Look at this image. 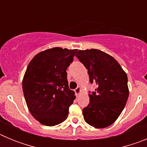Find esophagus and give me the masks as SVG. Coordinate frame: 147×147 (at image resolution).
Here are the masks:
<instances>
[{
	"mask_svg": "<svg viewBox=\"0 0 147 147\" xmlns=\"http://www.w3.org/2000/svg\"><path fill=\"white\" fill-rule=\"evenodd\" d=\"M82 90V88L80 86H78L77 88L75 89V92H76V95H79L80 93V92H81Z\"/></svg>",
	"mask_w": 147,
	"mask_h": 147,
	"instance_id": "1",
	"label": "esophagus"
}]
</instances>
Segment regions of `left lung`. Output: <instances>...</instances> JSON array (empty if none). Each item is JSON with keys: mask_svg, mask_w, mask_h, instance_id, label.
I'll list each match as a JSON object with an SVG mask.
<instances>
[{"mask_svg": "<svg viewBox=\"0 0 147 147\" xmlns=\"http://www.w3.org/2000/svg\"><path fill=\"white\" fill-rule=\"evenodd\" d=\"M76 56L88 69L90 82L96 85V92L88 94L84 119L95 128L109 127L119 118L129 96L127 74L112 56L98 49L79 50Z\"/></svg>", "mask_w": 147, "mask_h": 147, "instance_id": "1", "label": "left lung"}]
</instances>
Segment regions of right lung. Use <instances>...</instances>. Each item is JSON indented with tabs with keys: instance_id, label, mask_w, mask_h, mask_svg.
Wrapping results in <instances>:
<instances>
[{
	"instance_id": "add662e5",
	"label": "right lung",
	"mask_w": 147,
	"mask_h": 147,
	"mask_svg": "<svg viewBox=\"0 0 147 147\" xmlns=\"http://www.w3.org/2000/svg\"><path fill=\"white\" fill-rule=\"evenodd\" d=\"M76 49L52 48L30 61L23 79V90L29 112L41 124L55 126L66 120L76 98L68 88L67 67Z\"/></svg>"
}]
</instances>
